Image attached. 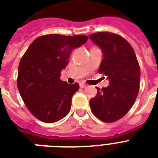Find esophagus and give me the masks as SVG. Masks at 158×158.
Returning <instances> with one entry per match:
<instances>
[{
	"mask_svg": "<svg viewBox=\"0 0 158 158\" xmlns=\"http://www.w3.org/2000/svg\"><path fill=\"white\" fill-rule=\"evenodd\" d=\"M79 86H80V88H85L86 87V84H84V83H83V82H81V83H79Z\"/></svg>",
	"mask_w": 158,
	"mask_h": 158,
	"instance_id": "esophagus-1",
	"label": "esophagus"
}]
</instances>
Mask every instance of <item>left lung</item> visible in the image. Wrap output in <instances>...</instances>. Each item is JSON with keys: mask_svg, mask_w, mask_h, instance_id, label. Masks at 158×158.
<instances>
[{"mask_svg": "<svg viewBox=\"0 0 158 158\" xmlns=\"http://www.w3.org/2000/svg\"><path fill=\"white\" fill-rule=\"evenodd\" d=\"M102 50L98 72L107 76L109 85L98 89L90 99L93 114L104 122L120 120L130 110L139 90L140 69L135 51L121 36L108 32L89 35Z\"/></svg>", "mask_w": 158, "mask_h": 158, "instance_id": "left-lung-1", "label": "left lung"}]
</instances>
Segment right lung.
Listing matches in <instances>:
<instances>
[{"label": "right lung", "mask_w": 158, "mask_h": 158, "mask_svg": "<svg viewBox=\"0 0 158 158\" xmlns=\"http://www.w3.org/2000/svg\"><path fill=\"white\" fill-rule=\"evenodd\" d=\"M88 41L85 35L48 34L36 38L19 64L17 85L28 110L38 120L54 123L69 112L79 84H67L60 72L69 63L72 50Z\"/></svg>", "instance_id": "1"}]
</instances>
